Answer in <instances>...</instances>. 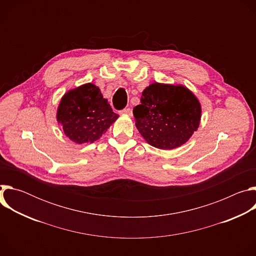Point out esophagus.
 <instances>
[{"instance_id":"esophagus-1","label":"esophagus","mask_w":256,"mask_h":256,"mask_svg":"<svg viewBox=\"0 0 256 256\" xmlns=\"http://www.w3.org/2000/svg\"><path fill=\"white\" fill-rule=\"evenodd\" d=\"M132 109L130 108H124V109H122V110L120 112V114H128V116H132Z\"/></svg>"}]
</instances>
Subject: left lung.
Here are the masks:
<instances>
[{
	"label": "left lung",
	"instance_id": "obj_1",
	"mask_svg": "<svg viewBox=\"0 0 256 256\" xmlns=\"http://www.w3.org/2000/svg\"><path fill=\"white\" fill-rule=\"evenodd\" d=\"M136 126L151 146L172 150L186 142L200 126L202 108L184 86L153 83L134 108Z\"/></svg>",
	"mask_w": 256,
	"mask_h": 256
}]
</instances>
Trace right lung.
<instances>
[{
	"label": "right lung",
	"mask_w": 256,
	"mask_h": 256,
	"mask_svg": "<svg viewBox=\"0 0 256 256\" xmlns=\"http://www.w3.org/2000/svg\"><path fill=\"white\" fill-rule=\"evenodd\" d=\"M118 116L100 89L91 83L66 92L56 114L64 134L76 144L97 140Z\"/></svg>",
	"instance_id": "add662e5"
}]
</instances>
